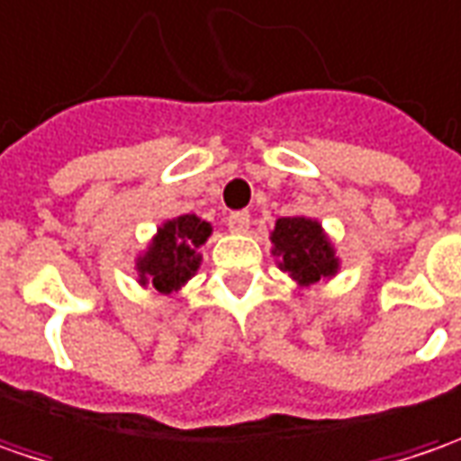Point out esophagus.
<instances>
[{
	"mask_svg": "<svg viewBox=\"0 0 461 461\" xmlns=\"http://www.w3.org/2000/svg\"><path fill=\"white\" fill-rule=\"evenodd\" d=\"M225 225H228L230 233H246L249 225H251V218H249V212H230L225 218Z\"/></svg>",
	"mask_w": 461,
	"mask_h": 461,
	"instance_id": "esophagus-1",
	"label": "esophagus"
}]
</instances>
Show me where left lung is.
I'll use <instances>...</instances> for the list:
<instances>
[{
	"instance_id": "1",
	"label": "left lung",
	"mask_w": 461,
	"mask_h": 461,
	"mask_svg": "<svg viewBox=\"0 0 461 461\" xmlns=\"http://www.w3.org/2000/svg\"><path fill=\"white\" fill-rule=\"evenodd\" d=\"M272 257L283 272H288L301 290L313 288L316 283L332 280L339 272V257L332 239L321 222L306 215L280 218L269 230Z\"/></svg>"
}]
</instances>
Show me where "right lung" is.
I'll use <instances>...</instances> for the list:
<instances>
[{"label":"right lung","instance_id":"add662e5","mask_svg":"<svg viewBox=\"0 0 461 461\" xmlns=\"http://www.w3.org/2000/svg\"><path fill=\"white\" fill-rule=\"evenodd\" d=\"M212 236V225L196 215L160 222L148 246L134 257L137 283L155 288L163 295H173L184 288L202 265L199 249Z\"/></svg>","mask_w":461,"mask_h":461}]
</instances>
